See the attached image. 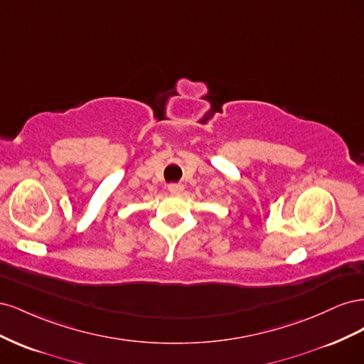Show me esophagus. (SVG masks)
Listing matches in <instances>:
<instances>
[{
  "mask_svg": "<svg viewBox=\"0 0 364 364\" xmlns=\"http://www.w3.org/2000/svg\"><path fill=\"white\" fill-rule=\"evenodd\" d=\"M183 190H185L183 183H170V185H168V191H170L171 194H174V196L182 194Z\"/></svg>",
  "mask_w": 364,
  "mask_h": 364,
  "instance_id": "1",
  "label": "esophagus"
}]
</instances>
